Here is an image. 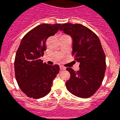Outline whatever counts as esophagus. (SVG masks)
Segmentation results:
<instances>
[{
	"instance_id": "34e87169",
	"label": "esophagus",
	"mask_w": 120,
	"mask_h": 120,
	"mask_svg": "<svg viewBox=\"0 0 120 120\" xmlns=\"http://www.w3.org/2000/svg\"><path fill=\"white\" fill-rule=\"evenodd\" d=\"M60 68L61 70H64L66 69V68L64 67H63V66H60Z\"/></svg>"
}]
</instances>
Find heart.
<instances>
[{
  "mask_svg": "<svg viewBox=\"0 0 120 120\" xmlns=\"http://www.w3.org/2000/svg\"><path fill=\"white\" fill-rule=\"evenodd\" d=\"M68 37V36H67V35H62V36H61V37Z\"/></svg>",
  "mask_w": 120,
  "mask_h": 120,
  "instance_id": "b5f03b06",
  "label": "heart"
}]
</instances>
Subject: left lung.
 Wrapping results in <instances>:
<instances>
[{
	"instance_id": "obj_1",
	"label": "left lung",
	"mask_w": 120,
	"mask_h": 120,
	"mask_svg": "<svg viewBox=\"0 0 120 120\" xmlns=\"http://www.w3.org/2000/svg\"><path fill=\"white\" fill-rule=\"evenodd\" d=\"M59 30L72 38V55L80 63L77 71L66 68L70 73L65 82L67 89L76 97L89 98L100 88L106 70V57L100 41L95 33L80 23H64Z\"/></svg>"
}]
</instances>
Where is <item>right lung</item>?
<instances>
[{"instance_id": "right-lung-1", "label": "right lung", "mask_w": 120, "mask_h": 120, "mask_svg": "<svg viewBox=\"0 0 120 120\" xmlns=\"http://www.w3.org/2000/svg\"><path fill=\"white\" fill-rule=\"evenodd\" d=\"M60 23H43L29 31L22 39L15 58V79L27 97L40 98L51 91L53 80L60 70L40 59L46 50V41L58 32Z\"/></svg>"}]
</instances>
